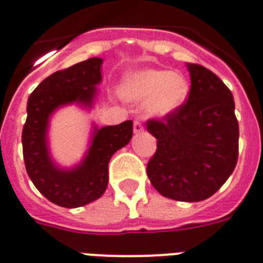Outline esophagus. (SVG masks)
<instances>
[{"instance_id": "esophagus-1", "label": "esophagus", "mask_w": 263, "mask_h": 263, "mask_svg": "<svg viewBox=\"0 0 263 263\" xmlns=\"http://www.w3.org/2000/svg\"><path fill=\"white\" fill-rule=\"evenodd\" d=\"M133 130H134V133H141L142 130H144V126H142V123L138 119H136L133 123Z\"/></svg>"}]
</instances>
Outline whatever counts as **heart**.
<instances>
[{
    "label": "heart",
    "instance_id": "obj_1",
    "mask_svg": "<svg viewBox=\"0 0 263 263\" xmlns=\"http://www.w3.org/2000/svg\"><path fill=\"white\" fill-rule=\"evenodd\" d=\"M189 93L185 77L168 70H145L132 75L125 85V95L134 100L148 99V111L167 115L184 104Z\"/></svg>",
    "mask_w": 263,
    "mask_h": 263
}]
</instances>
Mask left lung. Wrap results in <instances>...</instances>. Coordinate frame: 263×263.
I'll use <instances>...</instances> for the list:
<instances>
[{
	"label": "left lung",
	"instance_id": "left-lung-1",
	"mask_svg": "<svg viewBox=\"0 0 263 263\" xmlns=\"http://www.w3.org/2000/svg\"><path fill=\"white\" fill-rule=\"evenodd\" d=\"M186 101L162 119H148L156 152L146 164L151 184L163 196L200 201L229 178L239 158V122L229 87L200 64H188Z\"/></svg>",
	"mask_w": 263,
	"mask_h": 263
}]
</instances>
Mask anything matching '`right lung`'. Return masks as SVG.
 <instances>
[{"instance_id": "1", "label": "right lung", "mask_w": 263, "mask_h": 263, "mask_svg": "<svg viewBox=\"0 0 263 263\" xmlns=\"http://www.w3.org/2000/svg\"><path fill=\"white\" fill-rule=\"evenodd\" d=\"M101 59L93 58L56 71L34 89L27 101V119L22 133L26 170L48 200L67 209L87 204L105 192L111 156L133 137L132 121L96 130L86 159L70 172L59 170L49 158L46 129L50 114L74 101L90 105L95 85L101 81Z\"/></svg>"}]
</instances>
